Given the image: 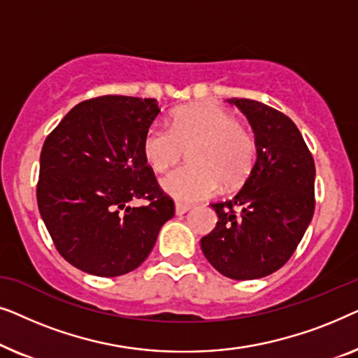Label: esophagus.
<instances>
[{
	"instance_id": "esophagus-1",
	"label": "esophagus",
	"mask_w": 358,
	"mask_h": 358,
	"mask_svg": "<svg viewBox=\"0 0 358 358\" xmlns=\"http://www.w3.org/2000/svg\"><path fill=\"white\" fill-rule=\"evenodd\" d=\"M190 208H192V205H189V203H182V202H176V213H178V215H184V213H187Z\"/></svg>"
}]
</instances>
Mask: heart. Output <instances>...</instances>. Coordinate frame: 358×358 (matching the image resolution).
Returning a JSON list of instances; mask_svg holds the SVG:
<instances>
[{
    "mask_svg": "<svg viewBox=\"0 0 358 358\" xmlns=\"http://www.w3.org/2000/svg\"><path fill=\"white\" fill-rule=\"evenodd\" d=\"M189 150V166L169 173L161 182L180 202H197L215 192L218 180L243 184L256 163L257 143L238 117L217 104H195L176 110L168 125L155 122L145 131L143 156L155 173H166Z\"/></svg>",
    "mask_w": 358,
    "mask_h": 358,
    "instance_id": "1",
    "label": "heart"
}]
</instances>
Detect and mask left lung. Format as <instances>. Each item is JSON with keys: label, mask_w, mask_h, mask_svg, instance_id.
Returning a JSON list of instances; mask_svg holds the SVG:
<instances>
[{"label": "left lung", "mask_w": 358, "mask_h": 358, "mask_svg": "<svg viewBox=\"0 0 358 358\" xmlns=\"http://www.w3.org/2000/svg\"><path fill=\"white\" fill-rule=\"evenodd\" d=\"M256 134L257 159L241 190L212 203L217 227L202 238L207 261L224 277L271 275L293 256L315 213V159L290 117L252 99H228Z\"/></svg>", "instance_id": "8db88e82"}]
</instances>
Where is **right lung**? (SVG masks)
<instances>
[{
    "label": "right lung",
    "mask_w": 358,
    "mask_h": 358,
    "mask_svg": "<svg viewBox=\"0 0 358 358\" xmlns=\"http://www.w3.org/2000/svg\"><path fill=\"white\" fill-rule=\"evenodd\" d=\"M156 99L99 96L80 102L43 141L37 205L60 256L97 277L135 271L148 257L174 200L143 156ZM131 199H146L131 208Z\"/></svg>",
    "instance_id": "obj_1"
}]
</instances>
